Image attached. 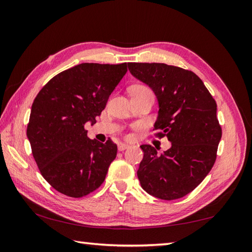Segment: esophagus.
Returning a JSON list of instances; mask_svg holds the SVG:
<instances>
[{
	"instance_id": "obj_1",
	"label": "esophagus",
	"mask_w": 252,
	"mask_h": 252,
	"mask_svg": "<svg viewBox=\"0 0 252 252\" xmlns=\"http://www.w3.org/2000/svg\"><path fill=\"white\" fill-rule=\"evenodd\" d=\"M129 147H130V145H127V144H125V143L118 144V151H119V152H123L125 149L129 148Z\"/></svg>"
}]
</instances>
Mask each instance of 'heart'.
Returning <instances> with one entry per match:
<instances>
[{"instance_id": "1", "label": "heart", "mask_w": 252, "mask_h": 252, "mask_svg": "<svg viewBox=\"0 0 252 252\" xmlns=\"http://www.w3.org/2000/svg\"><path fill=\"white\" fill-rule=\"evenodd\" d=\"M131 93L132 95H143V94L153 95L152 90L148 87H146V85H143V84H138V85H135V87H133L131 90Z\"/></svg>"}]
</instances>
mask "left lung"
<instances>
[{
  "label": "left lung",
  "instance_id": "obj_1",
  "mask_svg": "<svg viewBox=\"0 0 252 252\" xmlns=\"http://www.w3.org/2000/svg\"><path fill=\"white\" fill-rule=\"evenodd\" d=\"M127 67L156 94L159 115L155 135L171 142L160 155L152 145H141L144 158L137 178L148 194L163 200L179 199L194 190L216 162L222 136L217 103L190 70L160 63H129Z\"/></svg>",
  "mask_w": 252,
  "mask_h": 252
}]
</instances>
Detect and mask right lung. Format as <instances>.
<instances>
[{"mask_svg":"<svg viewBox=\"0 0 252 252\" xmlns=\"http://www.w3.org/2000/svg\"><path fill=\"white\" fill-rule=\"evenodd\" d=\"M126 71V63H80L56 74L34 98L27 136L42 176L62 194L81 198L104 183L117 145L90 140L84 125L96 122Z\"/></svg>","mask_w":252,"mask_h":252,"instance_id":"1","label":"right lung"}]
</instances>
